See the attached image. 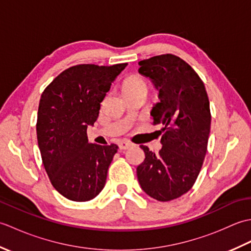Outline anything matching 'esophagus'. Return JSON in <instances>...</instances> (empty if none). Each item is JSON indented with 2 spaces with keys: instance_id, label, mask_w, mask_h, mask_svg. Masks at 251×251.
Listing matches in <instances>:
<instances>
[{
  "instance_id": "1",
  "label": "esophagus",
  "mask_w": 251,
  "mask_h": 251,
  "mask_svg": "<svg viewBox=\"0 0 251 251\" xmlns=\"http://www.w3.org/2000/svg\"><path fill=\"white\" fill-rule=\"evenodd\" d=\"M129 147H131V143L128 141H121L119 143L120 150H126V149H128Z\"/></svg>"
}]
</instances>
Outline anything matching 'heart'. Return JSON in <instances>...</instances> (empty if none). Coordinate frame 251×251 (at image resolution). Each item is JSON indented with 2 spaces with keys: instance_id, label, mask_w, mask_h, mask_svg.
<instances>
[{
  "instance_id": "heart-1",
  "label": "heart",
  "mask_w": 251,
  "mask_h": 251,
  "mask_svg": "<svg viewBox=\"0 0 251 251\" xmlns=\"http://www.w3.org/2000/svg\"><path fill=\"white\" fill-rule=\"evenodd\" d=\"M136 90H147L146 79L138 74L130 75L124 82V93L136 92Z\"/></svg>"
}]
</instances>
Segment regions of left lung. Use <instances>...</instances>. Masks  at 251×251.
<instances>
[{
	"label": "left lung",
	"mask_w": 251,
	"mask_h": 251,
	"mask_svg": "<svg viewBox=\"0 0 251 251\" xmlns=\"http://www.w3.org/2000/svg\"><path fill=\"white\" fill-rule=\"evenodd\" d=\"M139 66L138 71L158 92L151 115L163 134L157 154L140 146L146 158L137 167V177L152 199L173 201L193 186L201 172L210 132L209 100L201 77L177 56H155Z\"/></svg>",
	"instance_id": "1"
}]
</instances>
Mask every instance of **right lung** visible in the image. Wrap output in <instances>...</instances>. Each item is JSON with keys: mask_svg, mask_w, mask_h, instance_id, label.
<instances>
[{"mask_svg": "<svg viewBox=\"0 0 251 251\" xmlns=\"http://www.w3.org/2000/svg\"><path fill=\"white\" fill-rule=\"evenodd\" d=\"M127 63L79 65L61 72L41 96L37 143L52 186L74 201L95 199L104 188L114 143H89L87 127L97 121L106 93Z\"/></svg>", "mask_w": 251, "mask_h": 251, "instance_id": "obj_1", "label": "right lung"}]
</instances>
